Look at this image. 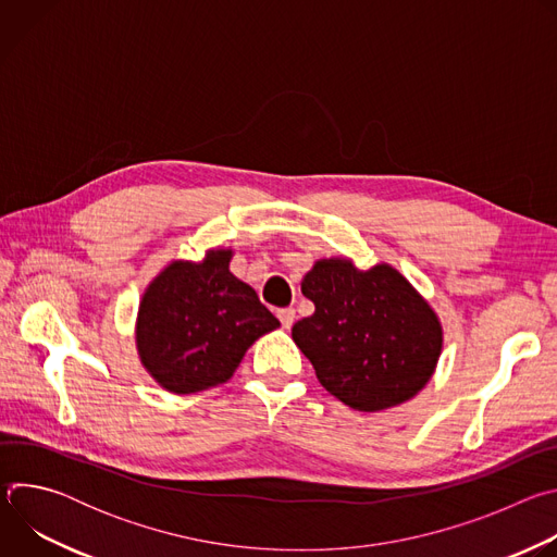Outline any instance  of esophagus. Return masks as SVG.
I'll list each match as a JSON object with an SVG mask.
<instances>
[{
	"label": "esophagus",
	"instance_id": "esophagus-1",
	"mask_svg": "<svg viewBox=\"0 0 557 557\" xmlns=\"http://www.w3.org/2000/svg\"><path fill=\"white\" fill-rule=\"evenodd\" d=\"M277 317H280V322H282L284 329H290L293 322H295V308H280Z\"/></svg>",
	"mask_w": 557,
	"mask_h": 557
}]
</instances>
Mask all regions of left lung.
Returning <instances> with one entry per match:
<instances>
[{
	"instance_id": "left-lung-1",
	"label": "left lung",
	"mask_w": 557,
	"mask_h": 557,
	"mask_svg": "<svg viewBox=\"0 0 557 557\" xmlns=\"http://www.w3.org/2000/svg\"><path fill=\"white\" fill-rule=\"evenodd\" d=\"M314 312L293 326L317 379L359 412L399 406L430 381L443 331L430 304L387 264L320 260L301 280Z\"/></svg>"
}]
</instances>
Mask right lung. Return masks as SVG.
<instances>
[{"label":"right lung","instance_id":"add662e5","mask_svg":"<svg viewBox=\"0 0 557 557\" xmlns=\"http://www.w3.org/2000/svg\"><path fill=\"white\" fill-rule=\"evenodd\" d=\"M231 251L174 262L143 295L138 355L165 389L191 394L231 379L249 346L280 326L256 290L228 271Z\"/></svg>","mask_w":557,"mask_h":557}]
</instances>
